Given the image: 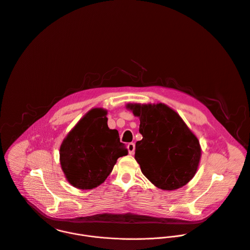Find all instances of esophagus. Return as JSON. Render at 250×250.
<instances>
[{
    "mask_svg": "<svg viewBox=\"0 0 250 250\" xmlns=\"http://www.w3.org/2000/svg\"><path fill=\"white\" fill-rule=\"evenodd\" d=\"M127 150L129 154H133L135 151V144L133 142H130L127 144Z\"/></svg>",
    "mask_w": 250,
    "mask_h": 250,
    "instance_id": "34e87169",
    "label": "esophagus"
}]
</instances>
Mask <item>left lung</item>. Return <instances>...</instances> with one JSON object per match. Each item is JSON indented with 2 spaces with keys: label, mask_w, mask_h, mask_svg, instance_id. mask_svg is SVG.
I'll use <instances>...</instances> for the list:
<instances>
[{
  "label": "left lung",
  "mask_w": 250,
  "mask_h": 250,
  "mask_svg": "<svg viewBox=\"0 0 250 250\" xmlns=\"http://www.w3.org/2000/svg\"><path fill=\"white\" fill-rule=\"evenodd\" d=\"M139 117L142 140L135 144L134 158L142 173L162 190H176L196 174L201 160L198 138L180 116L163 103L128 104Z\"/></svg>",
  "instance_id": "8db88e82"
}]
</instances>
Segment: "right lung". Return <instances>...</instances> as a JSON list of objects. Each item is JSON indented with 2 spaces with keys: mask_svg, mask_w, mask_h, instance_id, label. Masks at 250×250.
<instances>
[{
  "mask_svg": "<svg viewBox=\"0 0 250 250\" xmlns=\"http://www.w3.org/2000/svg\"><path fill=\"white\" fill-rule=\"evenodd\" d=\"M107 112L90 110L69 132L60 146V165L76 188L89 190L99 186L111 173L117 160L127 155L117 129L107 125Z\"/></svg>",
  "mask_w": 250,
  "mask_h": 250,
  "instance_id": "right-lung-1",
  "label": "right lung"
}]
</instances>
